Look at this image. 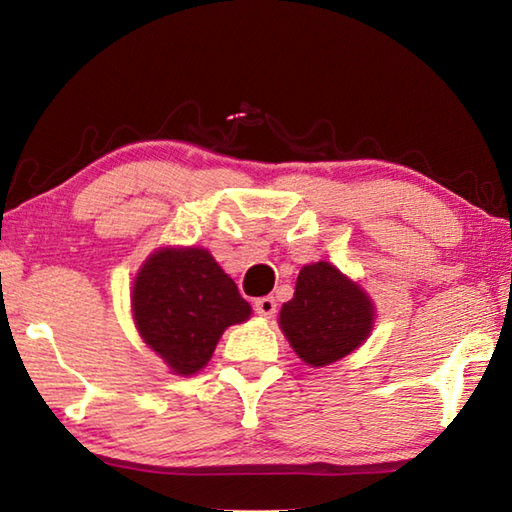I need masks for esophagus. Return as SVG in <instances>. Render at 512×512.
<instances>
[{"label": "esophagus", "mask_w": 512, "mask_h": 512, "mask_svg": "<svg viewBox=\"0 0 512 512\" xmlns=\"http://www.w3.org/2000/svg\"><path fill=\"white\" fill-rule=\"evenodd\" d=\"M254 309L258 316H265V318H271L276 314V300L271 296H263V298H256L254 300Z\"/></svg>", "instance_id": "34e87169"}]
</instances>
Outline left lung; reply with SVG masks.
Returning a JSON list of instances; mask_svg holds the SVG:
<instances>
[{
	"label": "left lung",
	"mask_w": 512,
	"mask_h": 512,
	"mask_svg": "<svg viewBox=\"0 0 512 512\" xmlns=\"http://www.w3.org/2000/svg\"><path fill=\"white\" fill-rule=\"evenodd\" d=\"M371 325V300L329 263L302 267L294 298L280 309V327L311 367L349 356L367 340Z\"/></svg>",
	"instance_id": "left-lung-1"
}]
</instances>
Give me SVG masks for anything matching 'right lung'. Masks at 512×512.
I'll return each instance as SVG.
<instances>
[{
	"label": "right lung",
	"mask_w": 512,
	"mask_h": 512,
	"mask_svg": "<svg viewBox=\"0 0 512 512\" xmlns=\"http://www.w3.org/2000/svg\"><path fill=\"white\" fill-rule=\"evenodd\" d=\"M132 314L148 347L174 373L190 375L205 367L223 331L247 320L252 307L210 252L187 247L148 258L132 289Z\"/></svg>",
	"instance_id": "obj_1"
}]
</instances>
